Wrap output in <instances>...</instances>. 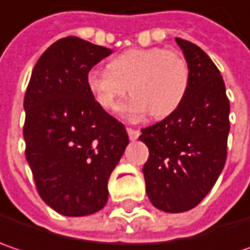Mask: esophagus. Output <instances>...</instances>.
I'll return each instance as SVG.
<instances>
[{
    "mask_svg": "<svg viewBox=\"0 0 250 250\" xmlns=\"http://www.w3.org/2000/svg\"><path fill=\"white\" fill-rule=\"evenodd\" d=\"M127 134H128V137L130 140H137L140 136V131L139 130H136V128H131V127H127Z\"/></svg>",
    "mask_w": 250,
    "mask_h": 250,
    "instance_id": "esophagus-1",
    "label": "esophagus"
}]
</instances>
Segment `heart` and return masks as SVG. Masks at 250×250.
I'll use <instances>...</instances> for the list:
<instances>
[{
  "label": "heart",
  "instance_id": "1",
  "mask_svg": "<svg viewBox=\"0 0 250 250\" xmlns=\"http://www.w3.org/2000/svg\"><path fill=\"white\" fill-rule=\"evenodd\" d=\"M87 89L97 104L116 111L130 92L123 113L139 120L148 111L164 119L177 110L189 84V67L183 55L163 48H134L114 56L107 69H92L86 76Z\"/></svg>",
  "mask_w": 250,
  "mask_h": 250
}]
</instances>
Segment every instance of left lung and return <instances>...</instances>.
I'll use <instances>...</instances> for the list:
<instances>
[{"instance_id": "left-lung-1", "label": "left lung", "mask_w": 250, "mask_h": 250, "mask_svg": "<svg viewBox=\"0 0 250 250\" xmlns=\"http://www.w3.org/2000/svg\"><path fill=\"white\" fill-rule=\"evenodd\" d=\"M175 41L189 67L185 99L139 137L150 151L143 167L147 195L155 208L172 213L192 209L212 189L229 134V100L218 67L195 43Z\"/></svg>"}]
</instances>
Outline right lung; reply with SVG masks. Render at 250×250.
Here are the masks:
<instances>
[{
	"mask_svg": "<svg viewBox=\"0 0 250 250\" xmlns=\"http://www.w3.org/2000/svg\"><path fill=\"white\" fill-rule=\"evenodd\" d=\"M109 48L62 38L38 59L23 99L25 155L37 189L65 216L100 211L128 144L125 125L100 107L86 76Z\"/></svg>",
	"mask_w": 250,
	"mask_h": 250,
	"instance_id": "obj_1",
	"label": "right lung"
}]
</instances>
